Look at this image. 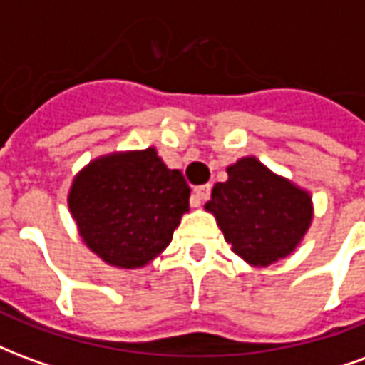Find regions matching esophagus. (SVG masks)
<instances>
[{
	"label": "esophagus",
	"mask_w": 365,
	"mask_h": 365,
	"mask_svg": "<svg viewBox=\"0 0 365 365\" xmlns=\"http://www.w3.org/2000/svg\"><path fill=\"white\" fill-rule=\"evenodd\" d=\"M209 195H211V185H199V187H195L193 190V203H195V207H199L203 201H207Z\"/></svg>",
	"instance_id": "34e87169"
}]
</instances>
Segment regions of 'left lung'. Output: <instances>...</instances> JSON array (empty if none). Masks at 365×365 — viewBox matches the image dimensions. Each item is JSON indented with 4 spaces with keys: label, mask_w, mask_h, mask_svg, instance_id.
Instances as JSON below:
<instances>
[{
    "label": "left lung",
    "mask_w": 365,
    "mask_h": 365,
    "mask_svg": "<svg viewBox=\"0 0 365 365\" xmlns=\"http://www.w3.org/2000/svg\"><path fill=\"white\" fill-rule=\"evenodd\" d=\"M227 174V182L215 183L205 211L230 250L252 268H268L295 252L313 222L311 193L256 156L238 158Z\"/></svg>",
    "instance_id": "8db88e82"
}]
</instances>
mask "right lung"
<instances>
[{"mask_svg":"<svg viewBox=\"0 0 365 365\" xmlns=\"http://www.w3.org/2000/svg\"><path fill=\"white\" fill-rule=\"evenodd\" d=\"M190 185L154 146L97 156L74 175L68 209L83 245L120 269L148 266L190 211Z\"/></svg>","mask_w":365,"mask_h":365,"instance_id":"1","label":"right lung"}]
</instances>
